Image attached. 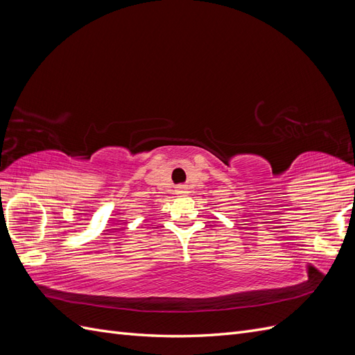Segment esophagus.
I'll use <instances>...</instances> for the list:
<instances>
[{"mask_svg":"<svg viewBox=\"0 0 355 355\" xmlns=\"http://www.w3.org/2000/svg\"><path fill=\"white\" fill-rule=\"evenodd\" d=\"M178 194H182V196L188 194V188H187L185 185H180V187H178Z\"/></svg>","mask_w":355,"mask_h":355,"instance_id":"34e87169","label":"esophagus"}]
</instances>
